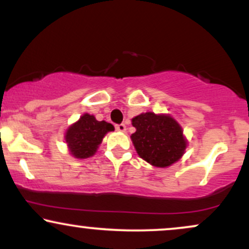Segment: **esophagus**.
Segmentation results:
<instances>
[{
  "label": "esophagus",
  "instance_id": "esophagus-1",
  "mask_svg": "<svg viewBox=\"0 0 249 249\" xmlns=\"http://www.w3.org/2000/svg\"><path fill=\"white\" fill-rule=\"evenodd\" d=\"M116 130L119 131V132H125L126 131V126H125V124H118L116 125Z\"/></svg>",
  "mask_w": 249,
  "mask_h": 249
}]
</instances>
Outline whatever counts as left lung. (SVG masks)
<instances>
[{"label": "left lung", "mask_w": 249, "mask_h": 249, "mask_svg": "<svg viewBox=\"0 0 249 249\" xmlns=\"http://www.w3.org/2000/svg\"><path fill=\"white\" fill-rule=\"evenodd\" d=\"M132 125L136 132L131 139L137 153L153 166H171L184 154L187 141L181 126L170 115L141 113L132 119Z\"/></svg>", "instance_id": "obj_1"}]
</instances>
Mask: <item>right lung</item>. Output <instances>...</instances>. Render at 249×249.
<instances>
[{
    "label": "right lung",
    "mask_w": 249,
    "mask_h": 249,
    "mask_svg": "<svg viewBox=\"0 0 249 249\" xmlns=\"http://www.w3.org/2000/svg\"><path fill=\"white\" fill-rule=\"evenodd\" d=\"M112 124L98 122L93 116L84 113L65 132V142L70 153L77 159L92 157L108 131H113Z\"/></svg>",
    "instance_id": "obj_1"
}]
</instances>
